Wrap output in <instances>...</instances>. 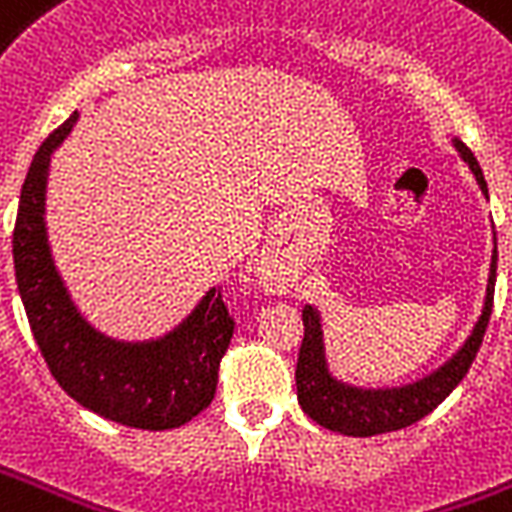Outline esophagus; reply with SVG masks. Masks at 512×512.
Wrapping results in <instances>:
<instances>
[{
  "instance_id": "obj_1",
  "label": "esophagus",
  "mask_w": 512,
  "mask_h": 512,
  "mask_svg": "<svg viewBox=\"0 0 512 512\" xmlns=\"http://www.w3.org/2000/svg\"><path fill=\"white\" fill-rule=\"evenodd\" d=\"M260 276H263V279H265V282H268V284H273V287L279 284V276H276V273H273L271 268H260Z\"/></svg>"
}]
</instances>
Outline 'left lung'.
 I'll list each match as a JSON object with an SVG mask.
<instances>
[{"instance_id": "8db88e82", "label": "left lung", "mask_w": 512, "mask_h": 512, "mask_svg": "<svg viewBox=\"0 0 512 512\" xmlns=\"http://www.w3.org/2000/svg\"><path fill=\"white\" fill-rule=\"evenodd\" d=\"M456 152L462 161L470 166V171L481 185V193L489 198V187L483 179V171L475 161L473 150L464 142L454 139ZM494 282H497V239H494V252H491L489 284H486V300L473 333L459 346L454 357L443 362L438 370L429 376L403 386H386V389H362L351 386L330 373L325 354V333H322V317L314 306L303 308V343H300L298 368H295V384H298L300 408L317 421L319 427L330 432H341L351 438H373L384 432L411 427L427 413H432L451 392L459 381L467 376L473 365L475 354L481 349L483 333L489 327L491 306H494Z\"/></svg>"}]
</instances>
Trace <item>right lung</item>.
Wrapping results in <instances>:
<instances>
[{"label": "right lung", "mask_w": 512, "mask_h": 512, "mask_svg": "<svg viewBox=\"0 0 512 512\" xmlns=\"http://www.w3.org/2000/svg\"><path fill=\"white\" fill-rule=\"evenodd\" d=\"M77 117L72 112L42 142L21 187L13 263L31 333L58 386L83 408L123 427H182L212 403L233 319L217 287L174 330L150 341L112 338L80 314L56 268L45 222L50 158Z\"/></svg>", "instance_id": "right-lung-1"}]
</instances>
